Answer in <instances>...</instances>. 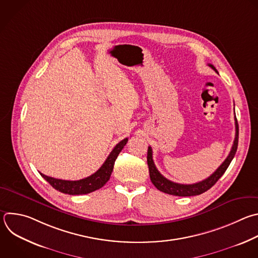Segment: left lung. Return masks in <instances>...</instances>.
<instances>
[{
    "label": "left lung",
    "instance_id": "obj_1",
    "mask_svg": "<svg viewBox=\"0 0 258 258\" xmlns=\"http://www.w3.org/2000/svg\"><path fill=\"white\" fill-rule=\"evenodd\" d=\"M209 66L216 73H218L217 69L213 64L209 63ZM235 127H236L235 140H234L232 149H231L228 157L226 158V160L222 163V165L215 171V172L210 177H208L207 179H205L203 181H200L198 183H194V184H180V183L170 181L169 179L165 178L159 172L158 169L156 168L155 163L153 161V151H152V148L149 147V149H148V156H147V162H148V166H149L150 178H151L152 183L160 191L168 194V195L176 196V197L199 196V195H202L205 191L209 190L222 177V175L225 173V171L229 167L231 161L233 160V158H234V156L236 154L237 147H238V138H239V126H238V121H237L236 116H235Z\"/></svg>",
    "mask_w": 258,
    "mask_h": 258
}]
</instances>
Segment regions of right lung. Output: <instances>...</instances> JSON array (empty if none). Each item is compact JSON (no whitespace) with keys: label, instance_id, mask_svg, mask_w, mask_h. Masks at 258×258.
<instances>
[{"label":"right lung","instance_id":"add662e5","mask_svg":"<svg viewBox=\"0 0 258 258\" xmlns=\"http://www.w3.org/2000/svg\"><path fill=\"white\" fill-rule=\"evenodd\" d=\"M127 143V138L120 141L111 151L103 165L96 171L94 174H92L89 177H86L84 179L80 180H62V179H56L53 177L46 176L42 173L40 175L56 190L67 194L70 196H78V195H87L92 191H95L99 188H101L110 178V175L113 170L114 162L118 156V154L121 152L123 147Z\"/></svg>","mask_w":258,"mask_h":258}]
</instances>
